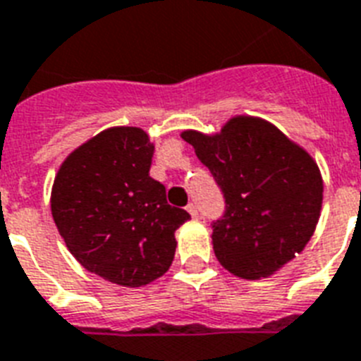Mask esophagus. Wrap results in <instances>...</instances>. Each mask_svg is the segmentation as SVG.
<instances>
[{
	"instance_id": "esophagus-1",
	"label": "esophagus",
	"mask_w": 361,
	"mask_h": 361,
	"mask_svg": "<svg viewBox=\"0 0 361 361\" xmlns=\"http://www.w3.org/2000/svg\"><path fill=\"white\" fill-rule=\"evenodd\" d=\"M187 211H189L192 219H198V215H200V213H198V207H196V204H192V202L187 206Z\"/></svg>"
}]
</instances>
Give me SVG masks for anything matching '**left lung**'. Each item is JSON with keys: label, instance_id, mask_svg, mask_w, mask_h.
Returning <instances> with one entry per match:
<instances>
[{"label": "left lung", "instance_id": "8db88e82", "mask_svg": "<svg viewBox=\"0 0 361 361\" xmlns=\"http://www.w3.org/2000/svg\"><path fill=\"white\" fill-rule=\"evenodd\" d=\"M224 196L211 222L213 250L235 276H271L302 252L317 226L323 178L306 152L272 124L231 118L219 135L183 131Z\"/></svg>", "mask_w": 361, "mask_h": 361}]
</instances>
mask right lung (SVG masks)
Returning a JSON list of instances; mask_svg holds the SVG:
<instances>
[{"label": "right lung", "instance_id": "obj_1", "mask_svg": "<svg viewBox=\"0 0 361 361\" xmlns=\"http://www.w3.org/2000/svg\"><path fill=\"white\" fill-rule=\"evenodd\" d=\"M154 146L139 128H111L66 157L51 190V215L68 250L87 271L140 287L163 276L174 231L189 221L150 176Z\"/></svg>", "mask_w": 361, "mask_h": 361}]
</instances>
